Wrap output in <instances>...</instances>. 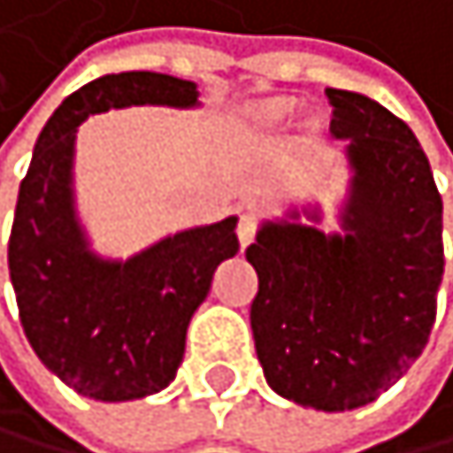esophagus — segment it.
<instances>
[{
	"instance_id": "34e87169",
	"label": "esophagus",
	"mask_w": 453,
	"mask_h": 453,
	"mask_svg": "<svg viewBox=\"0 0 453 453\" xmlns=\"http://www.w3.org/2000/svg\"><path fill=\"white\" fill-rule=\"evenodd\" d=\"M256 231H258V219L253 214H242V219L236 225V236L242 242V248H248L250 242L256 239Z\"/></svg>"
}]
</instances>
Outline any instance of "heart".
Listing matches in <instances>:
<instances>
[{"mask_svg":"<svg viewBox=\"0 0 453 453\" xmlns=\"http://www.w3.org/2000/svg\"><path fill=\"white\" fill-rule=\"evenodd\" d=\"M295 113H297V103H295V99L273 96V99H265V103L253 105L250 119H253V125H258V127L275 130V127H284Z\"/></svg>","mask_w":453,"mask_h":453,"instance_id":"obj_1","label":"heart"}]
</instances>
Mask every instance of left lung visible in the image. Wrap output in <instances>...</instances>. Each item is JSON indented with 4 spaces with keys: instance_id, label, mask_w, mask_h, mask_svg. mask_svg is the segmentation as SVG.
Listing matches in <instances>:
<instances>
[{
    "instance_id": "left-lung-1",
    "label": "left lung",
    "mask_w": 453,
    "mask_h": 453,
    "mask_svg": "<svg viewBox=\"0 0 453 453\" xmlns=\"http://www.w3.org/2000/svg\"><path fill=\"white\" fill-rule=\"evenodd\" d=\"M331 135L348 142L342 234L265 222L248 248L258 275L256 354L278 395L323 412L376 401L423 354L442 281V200L415 133L376 99L326 88ZM318 222V208H303Z\"/></svg>"
}]
</instances>
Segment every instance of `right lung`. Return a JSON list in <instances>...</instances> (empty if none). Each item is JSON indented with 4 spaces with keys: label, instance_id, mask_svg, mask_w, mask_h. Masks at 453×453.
I'll use <instances>...</instances> for the list:
<instances>
[{
    "label": "right lung",
    "instance_id": "1",
    "mask_svg": "<svg viewBox=\"0 0 453 453\" xmlns=\"http://www.w3.org/2000/svg\"><path fill=\"white\" fill-rule=\"evenodd\" d=\"M197 96L192 80L158 72L96 77L50 116L19 186L7 267L24 334L63 384L94 401L144 398L175 379L188 320L239 239L228 217L127 261L96 256L74 208L77 127L111 108H197Z\"/></svg>",
    "mask_w": 453,
    "mask_h": 453
}]
</instances>
